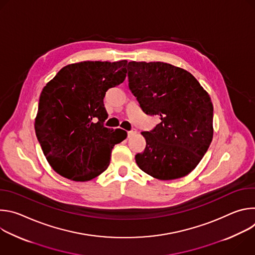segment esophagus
I'll list each match as a JSON object with an SVG mask.
<instances>
[{
  "instance_id": "1",
  "label": "esophagus",
  "mask_w": 255,
  "mask_h": 255,
  "mask_svg": "<svg viewBox=\"0 0 255 255\" xmlns=\"http://www.w3.org/2000/svg\"><path fill=\"white\" fill-rule=\"evenodd\" d=\"M136 133H137V130H136L135 128H132L130 131H128V132H127V134H128V137H131V136L135 135Z\"/></svg>"
}]
</instances>
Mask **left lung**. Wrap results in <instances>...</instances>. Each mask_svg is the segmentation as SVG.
<instances>
[{
  "mask_svg": "<svg viewBox=\"0 0 255 255\" xmlns=\"http://www.w3.org/2000/svg\"><path fill=\"white\" fill-rule=\"evenodd\" d=\"M129 89L142 111L160 123L141 134L146 147L135 155L140 169L162 180L189 174L213 138V104L189 71L164 62L128 63Z\"/></svg>",
  "mask_w": 255,
  "mask_h": 255,
  "instance_id": "obj_1",
  "label": "left lung"
}]
</instances>
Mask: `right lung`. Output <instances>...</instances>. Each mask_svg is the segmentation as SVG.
<instances>
[{
	"mask_svg": "<svg viewBox=\"0 0 255 255\" xmlns=\"http://www.w3.org/2000/svg\"><path fill=\"white\" fill-rule=\"evenodd\" d=\"M126 66L127 60L69 64L43 88L35 132L47 161L60 175L76 181L95 178L108 168L114 145L127 137L122 129L104 126L106 92L124 82Z\"/></svg>",
	"mask_w": 255,
	"mask_h": 255,
	"instance_id": "right-lung-1",
	"label": "right lung"
}]
</instances>
